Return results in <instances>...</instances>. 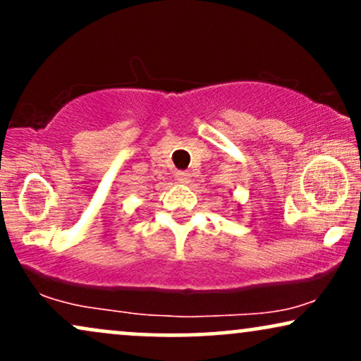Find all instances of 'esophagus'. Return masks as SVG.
<instances>
[{
  "label": "esophagus",
  "instance_id": "esophagus-1",
  "mask_svg": "<svg viewBox=\"0 0 361 361\" xmlns=\"http://www.w3.org/2000/svg\"><path fill=\"white\" fill-rule=\"evenodd\" d=\"M176 180H178V183L188 185L190 183V173H186V171L176 173Z\"/></svg>",
  "mask_w": 361,
  "mask_h": 361
}]
</instances>
